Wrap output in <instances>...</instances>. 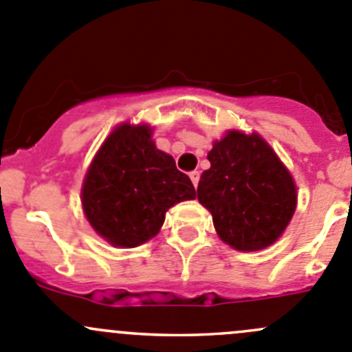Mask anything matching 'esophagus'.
<instances>
[{
	"instance_id": "34e87169",
	"label": "esophagus",
	"mask_w": 352,
	"mask_h": 352,
	"mask_svg": "<svg viewBox=\"0 0 352 352\" xmlns=\"http://www.w3.org/2000/svg\"><path fill=\"white\" fill-rule=\"evenodd\" d=\"M190 179H191V183H193V186L197 188L198 186V179H200V173H198V171H191L190 173Z\"/></svg>"
}]
</instances>
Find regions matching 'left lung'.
<instances>
[{
    "instance_id": "left-lung-1",
    "label": "left lung",
    "mask_w": 352,
    "mask_h": 352,
    "mask_svg": "<svg viewBox=\"0 0 352 352\" xmlns=\"http://www.w3.org/2000/svg\"><path fill=\"white\" fill-rule=\"evenodd\" d=\"M201 173L198 201L212 214L219 238L239 252L277 241L296 210L291 173L258 133L231 130L214 142Z\"/></svg>"
}]
</instances>
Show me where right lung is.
I'll return each mask as SVG.
<instances>
[{"instance_id": "1", "label": "right lung", "mask_w": 352, "mask_h": 352, "mask_svg": "<svg viewBox=\"0 0 352 352\" xmlns=\"http://www.w3.org/2000/svg\"><path fill=\"white\" fill-rule=\"evenodd\" d=\"M197 197L175 159L159 151L148 124L123 123L111 131L87 169L82 207L94 231L120 248L154 238L166 212Z\"/></svg>"}]
</instances>
